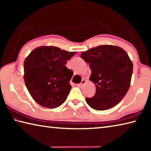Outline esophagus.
Listing matches in <instances>:
<instances>
[{"label":"esophagus","instance_id":"obj_1","mask_svg":"<svg viewBox=\"0 0 151 151\" xmlns=\"http://www.w3.org/2000/svg\"><path fill=\"white\" fill-rule=\"evenodd\" d=\"M85 83H86V81L84 80V79H83V80H82L81 83L80 84H78L77 86H83L84 85H85Z\"/></svg>","mask_w":151,"mask_h":151}]
</instances>
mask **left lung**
Here are the masks:
<instances>
[{
	"mask_svg": "<svg viewBox=\"0 0 151 151\" xmlns=\"http://www.w3.org/2000/svg\"><path fill=\"white\" fill-rule=\"evenodd\" d=\"M89 63L90 80L96 86L95 94L86 101L97 111L111 109L122 99L131 85L133 65L126 51L113 45H101L82 52Z\"/></svg>",
	"mask_w": 151,
	"mask_h": 151,
	"instance_id": "1",
	"label": "left lung"
}]
</instances>
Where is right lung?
Segmentation results:
<instances>
[{
    "mask_svg": "<svg viewBox=\"0 0 151 151\" xmlns=\"http://www.w3.org/2000/svg\"><path fill=\"white\" fill-rule=\"evenodd\" d=\"M75 55L55 47L33 50L24 63L25 85L32 99L44 107L55 109L66 100L73 75L65 66Z\"/></svg>",
    "mask_w": 151,
    "mask_h": 151,
    "instance_id": "obj_1",
    "label": "right lung"
}]
</instances>
